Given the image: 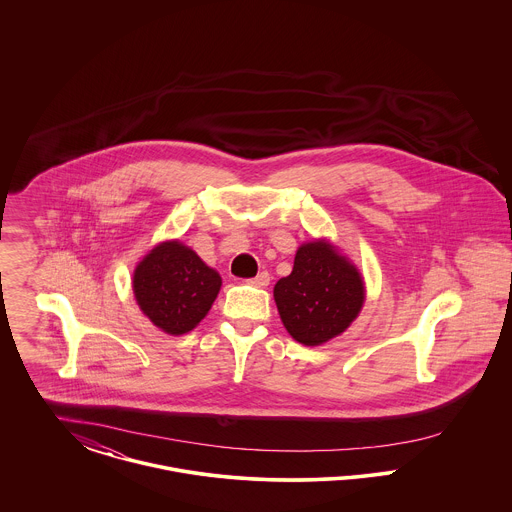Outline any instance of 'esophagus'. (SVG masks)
<instances>
[{
    "instance_id": "1",
    "label": "esophagus",
    "mask_w": 512,
    "mask_h": 512,
    "mask_svg": "<svg viewBox=\"0 0 512 512\" xmlns=\"http://www.w3.org/2000/svg\"><path fill=\"white\" fill-rule=\"evenodd\" d=\"M249 284H253L255 288H267L268 284H270V274H268L267 270H263L255 278H251Z\"/></svg>"
}]
</instances>
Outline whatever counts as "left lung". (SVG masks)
I'll return each mask as SVG.
<instances>
[{"label":"left lung","instance_id":"left-lung-1","mask_svg":"<svg viewBox=\"0 0 512 512\" xmlns=\"http://www.w3.org/2000/svg\"><path fill=\"white\" fill-rule=\"evenodd\" d=\"M274 301L293 340L326 343L349 328L365 303L363 276L326 240L303 244L290 276L274 286Z\"/></svg>","mask_w":512,"mask_h":512}]
</instances>
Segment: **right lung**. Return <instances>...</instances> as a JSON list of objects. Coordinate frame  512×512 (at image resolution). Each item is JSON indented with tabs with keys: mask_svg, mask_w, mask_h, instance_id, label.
<instances>
[{
	"mask_svg": "<svg viewBox=\"0 0 512 512\" xmlns=\"http://www.w3.org/2000/svg\"><path fill=\"white\" fill-rule=\"evenodd\" d=\"M220 286L219 272L176 240L153 247L138 263L132 280L144 315L172 336L194 330L209 313Z\"/></svg>",
	"mask_w": 512,
	"mask_h": 512,
	"instance_id": "right-lung-1",
	"label": "right lung"
}]
</instances>
